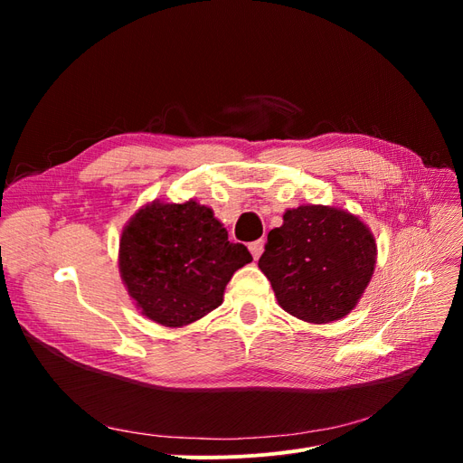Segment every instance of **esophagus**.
I'll return each mask as SVG.
<instances>
[{
	"label": "esophagus",
	"instance_id": "34e87169",
	"mask_svg": "<svg viewBox=\"0 0 463 463\" xmlns=\"http://www.w3.org/2000/svg\"><path fill=\"white\" fill-rule=\"evenodd\" d=\"M249 250H250V255H253V259L259 260V257L262 255V250H264V241L259 240V241L249 243Z\"/></svg>",
	"mask_w": 463,
	"mask_h": 463
}]
</instances>
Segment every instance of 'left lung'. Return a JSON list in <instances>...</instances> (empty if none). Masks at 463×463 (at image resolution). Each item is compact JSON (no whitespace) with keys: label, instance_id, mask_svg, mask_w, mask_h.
I'll list each match as a JSON object with an SVG mask.
<instances>
[{"label":"left lung","instance_id":"8db88e82","mask_svg":"<svg viewBox=\"0 0 463 463\" xmlns=\"http://www.w3.org/2000/svg\"><path fill=\"white\" fill-rule=\"evenodd\" d=\"M376 264L369 226L344 208H288L270 230L259 269L270 279L278 305L313 325L340 320L355 309Z\"/></svg>","mask_w":463,"mask_h":463}]
</instances>
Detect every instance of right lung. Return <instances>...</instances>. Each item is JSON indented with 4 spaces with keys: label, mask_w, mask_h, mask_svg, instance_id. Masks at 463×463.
Masks as SVG:
<instances>
[{
    "label": "right lung",
    "mask_w": 463,
    "mask_h": 463,
    "mask_svg": "<svg viewBox=\"0 0 463 463\" xmlns=\"http://www.w3.org/2000/svg\"><path fill=\"white\" fill-rule=\"evenodd\" d=\"M253 260L228 241L223 223L197 201H152L121 232L119 274L137 309L156 325L181 328L223 301L235 270Z\"/></svg>",
    "instance_id": "obj_1"
}]
</instances>
